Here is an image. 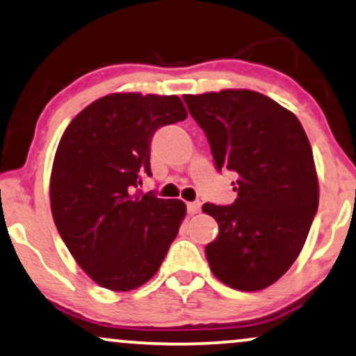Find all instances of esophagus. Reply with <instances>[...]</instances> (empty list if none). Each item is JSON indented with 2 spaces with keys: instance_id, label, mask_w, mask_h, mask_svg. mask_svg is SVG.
<instances>
[{
  "instance_id": "1",
  "label": "esophagus",
  "mask_w": 356,
  "mask_h": 356,
  "mask_svg": "<svg viewBox=\"0 0 356 356\" xmlns=\"http://www.w3.org/2000/svg\"><path fill=\"white\" fill-rule=\"evenodd\" d=\"M187 211H188V215H197V213L200 211V203L198 202L187 203Z\"/></svg>"
}]
</instances>
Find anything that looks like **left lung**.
I'll list each match as a JSON object with an SVG mask.
<instances>
[{
  "label": "left lung",
  "mask_w": 356,
  "mask_h": 356,
  "mask_svg": "<svg viewBox=\"0 0 356 356\" xmlns=\"http://www.w3.org/2000/svg\"><path fill=\"white\" fill-rule=\"evenodd\" d=\"M216 169L234 170L238 198L205 203L220 227L205 254L218 280L239 291L273 285L300 255L319 205L312 149L288 108L249 89L186 94Z\"/></svg>",
  "instance_id": "obj_1"
}]
</instances>
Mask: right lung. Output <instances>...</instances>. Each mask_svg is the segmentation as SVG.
Segmentation results:
<instances>
[{
  "instance_id": "obj_1",
  "label": "right lung",
  "mask_w": 356,
  "mask_h": 356,
  "mask_svg": "<svg viewBox=\"0 0 356 356\" xmlns=\"http://www.w3.org/2000/svg\"><path fill=\"white\" fill-rule=\"evenodd\" d=\"M181 97L115 92L76 115L56 148L50 207L76 262L97 285L130 291L158 272L186 216L182 200L134 193L151 175L154 131L186 120Z\"/></svg>"
}]
</instances>
